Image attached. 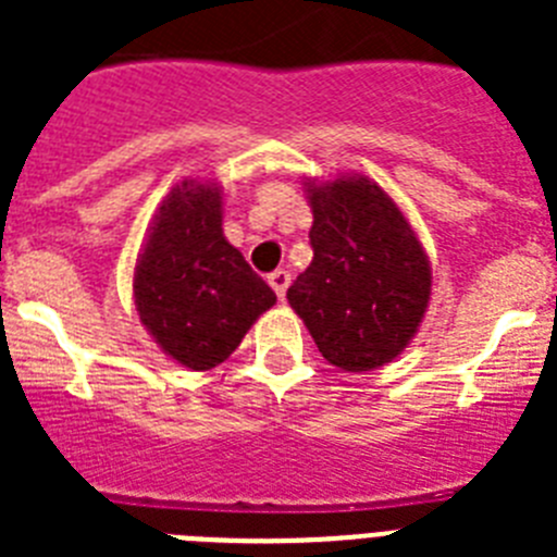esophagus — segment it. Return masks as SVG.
<instances>
[{"label":"esophagus","mask_w":557,"mask_h":557,"mask_svg":"<svg viewBox=\"0 0 557 557\" xmlns=\"http://www.w3.org/2000/svg\"><path fill=\"white\" fill-rule=\"evenodd\" d=\"M268 284L273 287V293L278 295V301H284V295H287L289 287V273L287 270H273V273L268 275Z\"/></svg>","instance_id":"obj_1"}]
</instances>
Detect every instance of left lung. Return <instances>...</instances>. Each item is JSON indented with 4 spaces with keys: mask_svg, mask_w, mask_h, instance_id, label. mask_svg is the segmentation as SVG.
Listing matches in <instances>:
<instances>
[{
    "mask_svg": "<svg viewBox=\"0 0 557 557\" xmlns=\"http://www.w3.org/2000/svg\"><path fill=\"white\" fill-rule=\"evenodd\" d=\"M312 209V264L287 301L334 368H382L412 343L432 298V264L385 186L343 172L304 178Z\"/></svg>",
    "mask_w": 557,
    "mask_h": 557,
    "instance_id": "left-lung-1",
    "label": "left lung"
}]
</instances>
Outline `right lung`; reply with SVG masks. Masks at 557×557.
I'll list each match as a JSON object with an SVG mask.
<instances>
[{
  "label": "right lung",
  "mask_w": 557,
  "mask_h": 557,
  "mask_svg": "<svg viewBox=\"0 0 557 557\" xmlns=\"http://www.w3.org/2000/svg\"><path fill=\"white\" fill-rule=\"evenodd\" d=\"M223 186L184 178L164 195L133 268L141 326L186 371H211L236 351L275 293L223 234Z\"/></svg>",
  "instance_id": "add662e5"
}]
</instances>
